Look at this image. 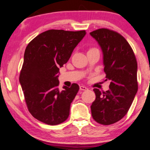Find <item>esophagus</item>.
Segmentation results:
<instances>
[{"label": "esophagus", "mask_w": 150, "mask_h": 150, "mask_svg": "<svg viewBox=\"0 0 150 150\" xmlns=\"http://www.w3.org/2000/svg\"><path fill=\"white\" fill-rule=\"evenodd\" d=\"M87 88L86 87V86H80V90H81V91H86V90H87Z\"/></svg>", "instance_id": "obj_1"}]
</instances>
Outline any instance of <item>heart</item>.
I'll use <instances>...</instances> for the list:
<instances>
[{"instance_id": "heart-1", "label": "heart", "mask_w": 150, "mask_h": 150, "mask_svg": "<svg viewBox=\"0 0 150 150\" xmlns=\"http://www.w3.org/2000/svg\"><path fill=\"white\" fill-rule=\"evenodd\" d=\"M92 49H94V48H91V49H89L88 51H90V50H92Z\"/></svg>"}]
</instances>
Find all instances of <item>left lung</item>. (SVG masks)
Returning <instances> with one entry per match:
<instances>
[{
    "label": "left lung",
    "mask_w": 150,
    "mask_h": 150,
    "mask_svg": "<svg viewBox=\"0 0 150 150\" xmlns=\"http://www.w3.org/2000/svg\"><path fill=\"white\" fill-rule=\"evenodd\" d=\"M90 34L102 48L105 81L110 82L107 91L93 89L96 99L91 106V115L98 123L111 125L127 114L138 91L137 59L120 33L101 28Z\"/></svg>",
    "instance_id": "left-lung-1"
}]
</instances>
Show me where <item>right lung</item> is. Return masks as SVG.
<instances>
[{
  "label": "right lung",
  "instance_id": "right-lung-1",
  "mask_svg": "<svg viewBox=\"0 0 150 150\" xmlns=\"http://www.w3.org/2000/svg\"><path fill=\"white\" fill-rule=\"evenodd\" d=\"M86 30H49L28 43L19 75V82L30 114L40 122L56 125L69 117L70 104L79 91L72 84L59 91V69L66 64Z\"/></svg>",
  "mask_w": 150,
  "mask_h": 150
}]
</instances>
